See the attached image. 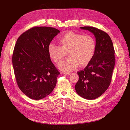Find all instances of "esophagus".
Returning <instances> with one entry per match:
<instances>
[{
	"mask_svg": "<svg viewBox=\"0 0 130 130\" xmlns=\"http://www.w3.org/2000/svg\"><path fill=\"white\" fill-rule=\"evenodd\" d=\"M64 74H65V75H70V73H64Z\"/></svg>",
	"mask_w": 130,
	"mask_h": 130,
	"instance_id": "obj_1",
	"label": "esophagus"
}]
</instances>
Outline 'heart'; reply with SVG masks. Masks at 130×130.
I'll return each mask as SVG.
<instances>
[{"instance_id":"heart-1","label":"heart","mask_w":130,"mask_h":130,"mask_svg":"<svg viewBox=\"0 0 130 130\" xmlns=\"http://www.w3.org/2000/svg\"><path fill=\"white\" fill-rule=\"evenodd\" d=\"M58 42L60 46L51 43L48 46V52L51 58L58 63L65 56H69L59 64V69L65 72L87 65L93 59L96 51V42L90 35H83L73 31L67 32L61 36Z\"/></svg>"}]
</instances>
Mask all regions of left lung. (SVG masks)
I'll use <instances>...</instances> for the list:
<instances>
[{
	"mask_svg": "<svg viewBox=\"0 0 130 130\" xmlns=\"http://www.w3.org/2000/svg\"><path fill=\"white\" fill-rule=\"evenodd\" d=\"M80 28L94 34L96 51L85 69L77 72L79 79L75 88L81 97L94 100L101 96L110 85L115 65V51L110 37L105 31L94 27Z\"/></svg>",
	"mask_w": 130,
	"mask_h": 130,
	"instance_id": "1",
	"label": "left lung"
}]
</instances>
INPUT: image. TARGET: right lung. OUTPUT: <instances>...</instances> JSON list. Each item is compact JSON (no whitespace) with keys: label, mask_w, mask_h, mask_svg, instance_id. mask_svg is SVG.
Returning <instances> with one entry per match:
<instances>
[{"label":"right lung","mask_w":130,"mask_h":130,"mask_svg":"<svg viewBox=\"0 0 130 130\" xmlns=\"http://www.w3.org/2000/svg\"><path fill=\"white\" fill-rule=\"evenodd\" d=\"M60 31L50 27H34L17 39L12 61L17 84L33 100L51 94L60 74L52 62L48 46Z\"/></svg>","instance_id":"obj_1"}]
</instances>
